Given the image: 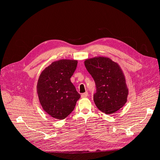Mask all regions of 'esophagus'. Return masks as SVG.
Instances as JSON below:
<instances>
[{"label": "esophagus", "instance_id": "1", "mask_svg": "<svg viewBox=\"0 0 160 160\" xmlns=\"http://www.w3.org/2000/svg\"><path fill=\"white\" fill-rule=\"evenodd\" d=\"M88 96V92H85V93H82V95H81V97H82V98H86V97H87Z\"/></svg>", "mask_w": 160, "mask_h": 160}]
</instances>
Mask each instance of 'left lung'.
Here are the masks:
<instances>
[{
	"mask_svg": "<svg viewBox=\"0 0 160 160\" xmlns=\"http://www.w3.org/2000/svg\"><path fill=\"white\" fill-rule=\"evenodd\" d=\"M84 63L95 82L93 100L98 110L106 114L119 110L127 102L128 94L119 65L105 57L88 59Z\"/></svg>",
	"mask_w": 160,
	"mask_h": 160,
	"instance_id": "8db88e82",
	"label": "left lung"
}]
</instances>
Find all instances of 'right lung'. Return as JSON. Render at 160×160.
Here are the masks:
<instances>
[{"label":"right lung","mask_w":160,"mask_h":160,"mask_svg":"<svg viewBox=\"0 0 160 160\" xmlns=\"http://www.w3.org/2000/svg\"><path fill=\"white\" fill-rule=\"evenodd\" d=\"M77 60L52 62L41 73L37 91L43 110L56 119H64L74 109L80 98L70 78L77 69Z\"/></svg>","instance_id":"add662e5"}]
</instances>
